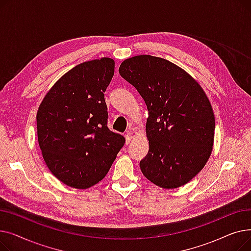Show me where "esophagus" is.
I'll use <instances>...</instances> for the list:
<instances>
[{
  "mask_svg": "<svg viewBox=\"0 0 251 251\" xmlns=\"http://www.w3.org/2000/svg\"><path fill=\"white\" fill-rule=\"evenodd\" d=\"M125 139H126V144H129L131 140H132V135H131V133H127L125 135Z\"/></svg>",
  "mask_w": 251,
  "mask_h": 251,
  "instance_id": "1",
  "label": "esophagus"
}]
</instances>
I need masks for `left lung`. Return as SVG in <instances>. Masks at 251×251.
Listing matches in <instances>:
<instances>
[{"label":"left lung","instance_id":"1","mask_svg":"<svg viewBox=\"0 0 251 251\" xmlns=\"http://www.w3.org/2000/svg\"><path fill=\"white\" fill-rule=\"evenodd\" d=\"M119 73L137 89L149 110L150 150L139 164L142 174L165 189L185 185L213 151L215 115L204 90L179 66L151 55L124 60Z\"/></svg>","mask_w":251,"mask_h":251}]
</instances>
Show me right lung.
Returning a JSON list of instances; mask_svg holds the SVG:
<instances>
[{"mask_svg":"<svg viewBox=\"0 0 251 251\" xmlns=\"http://www.w3.org/2000/svg\"><path fill=\"white\" fill-rule=\"evenodd\" d=\"M114 71L111 58L79 64L50 87L39 104V148L51 174L67 186L96 185L124 146L125 138L107 125L103 92Z\"/></svg>","mask_w":251,"mask_h":251,"instance_id":"obj_1","label":"right lung"}]
</instances>
